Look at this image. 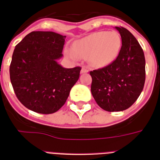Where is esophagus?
Listing matches in <instances>:
<instances>
[{"label":"esophagus","instance_id":"obj_1","mask_svg":"<svg viewBox=\"0 0 160 160\" xmlns=\"http://www.w3.org/2000/svg\"><path fill=\"white\" fill-rule=\"evenodd\" d=\"M87 72H88V70H87V69H86V68H85V67L82 68L81 73H87Z\"/></svg>","mask_w":160,"mask_h":160}]
</instances>
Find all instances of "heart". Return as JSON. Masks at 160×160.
<instances>
[{
	"instance_id": "heart-1",
	"label": "heart",
	"mask_w": 160,
	"mask_h": 160,
	"mask_svg": "<svg viewBox=\"0 0 160 160\" xmlns=\"http://www.w3.org/2000/svg\"><path fill=\"white\" fill-rule=\"evenodd\" d=\"M122 41L115 31H100L90 33L66 49V54L72 60L87 58L94 67H104L112 63L119 53Z\"/></svg>"
}]
</instances>
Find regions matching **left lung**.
<instances>
[{"mask_svg": "<svg viewBox=\"0 0 160 160\" xmlns=\"http://www.w3.org/2000/svg\"><path fill=\"white\" fill-rule=\"evenodd\" d=\"M115 29L122 38L118 57L108 66L90 72L93 97L110 112L131 107L140 95L146 78L144 53L136 38L125 28Z\"/></svg>", "mask_w": 160, "mask_h": 160, "instance_id": "obj_1", "label": "left lung"}]
</instances>
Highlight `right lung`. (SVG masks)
Listing matches in <instances>:
<instances>
[{
    "label": "right lung",
    "mask_w": 160,
    "mask_h": 160,
    "mask_svg": "<svg viewBox=\"0 0 160 160\" xmlns=\"http://www.w3.org/2000/svg\"><path fill=\"white\" fill-rule=\"evenodd\" d=\"M66 36L50 31L29 32L14 49L9 74L17 98L26 108L53 114L62 107L82 68L58 63Z\"/></svg>",
    "instance_id": "add662e5"
}]
</instances>
